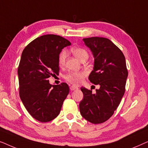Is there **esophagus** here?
Masks as SVG:
<instances>
[{"instance_id": "1", "label": "esophagus", "mask_w": 148, "mask_h": 148, "mask_svg": "<svg viewBox=\"0 0 148 148\" xmlns=\"http://www.w3.org/2000/svg\"><path fill=\"white\" fill-rule=\"evenodd\" d=\"M77 89H78L77 87H76V86H70V90H71V91H73V90H77Z\"/></svg>"}]
</instances>
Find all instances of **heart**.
Here are the masks:
<instances>
[{"label": "heart", "mask_w": 148, "mask_h": 148, "mask_svg": "<svg viewBox=\"0 0 148 148\" xmlns=\"http://www.w3.org/2000/svg\"><path fill=\"white\" fill-rule=\"evenodd\" d=\"M72 52L79 60H82L88 59V53L86 50L82 48H74L72 49ZM66 57L65 51H62L58 56V64L60 66H62L64 64ZM86 75V73L83 71L70 72L65 76V79L68 82L75 85H79L82 82L83 79Z\"/></svg>", "instance_id": "obj_1"}]
</instances>
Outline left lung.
<instances>
[{
	"mask_svg": "<svg viewBox=\"0 0 148 148\" xmlns=\"http://www.w3.org/2000/svg\"><path fill=\"white\" fill-rule=\"evenodd\" d=\"M83 40L94 58L89 80L100 88L92 94V90L81 88L84 98L79 103V110L89 122L99 124L110 119L120 104L128 71L124 54L110 40L92 37Z\"/></svg>",
	"mask_w": 148,
	"mask_h": 148,
	"instance_id": "left-lung-1",
	"label": "left lung"
}]
</instances>
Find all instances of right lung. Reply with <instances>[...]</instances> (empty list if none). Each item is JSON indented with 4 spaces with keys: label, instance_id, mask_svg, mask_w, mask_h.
Segmentation results:
<instances>
[{
    "label": "right lung",
    "instance_id": "add662e5",
    "mask_svg": "<svg viewBox=\"0 0 148 148\" xmlns=\"http://www.w3.org/2000/svg\"><path fill=\"white\" fill-rule=\"evenodd\" d=\"M71 42L60 36L37 38L22 52L18 77L19 96L28 112L36 120L49 122L59 114L69 92L66 83L52 86L48 78L58 75V56Z\"/></svg>",
    "mask_w": 148,
    "mask_h": 148
}]
</instances>
